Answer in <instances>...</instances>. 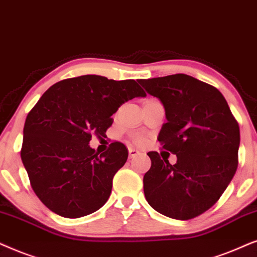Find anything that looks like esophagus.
Instances as JSON below:
<instances>
[{"label":"esophagus","instance_id":"34e87169","mask_svg":"<svg viewBox=\"0 0 257 257\" xmlns=\"http://www.w3.org/2000/svg\"><path fill=\"white\" fill-rule=\"evenodd\" d=\"M139 152L136 149H133V148H129V157H131V159H134V157H136L139 155Z\"/></svg>","mask_w":257,"mask_h":257}]
</instances>
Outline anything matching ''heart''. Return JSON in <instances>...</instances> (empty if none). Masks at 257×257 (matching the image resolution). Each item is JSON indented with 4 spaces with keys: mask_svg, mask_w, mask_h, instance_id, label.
I'll return each instance as SVG.
<instances>
[{
    "mask_svg": "<svg viewBox=\"0 0 257 257\" xmlns=\"http://www.w3.org/2000/svg\"><path fill=\"white\" fill-rule=\"evenodd\" d=\"M135 143H138V145H142V143H143V139H141V138H136V139H135Z\"/></svg>",
    "mask_w": 257,
    "mask_h": 257,
    "instance_id": "obj_1",
    "label": "heart"
}]
</instances>
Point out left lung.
<instances>
[{
    "mask_svg": "<svg viewBox=\"0 0 257 257\" xmlns=\"http://www.w3.org/2000/svg\"><path fill=\"white\" fill-rule=\"evenodd\" d=\"M139 83L164 105L167 122L157 140L177 157L170 164L157 152L148 153L145 196L160 214L190 220L210 209L234 177L240 126L223 95L206 82L175 74Z\"/></svg>",
    "mask_w": 257,
    "mask_h": 257,
    "instance_id": "obj_1",
    "label": "left lung"
}]
</instances>
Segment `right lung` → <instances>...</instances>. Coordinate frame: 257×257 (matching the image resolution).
<instances>
[{
	"label": "right lung",
	"mask_w": 257,
	"mask_h": 257,
	"mask_svg": "<svg viewBox=\"0 0 257 257\" xmlns=\"http://www.w3.org/2000/svg\"><path fill=\"white\" fill-rule=\"evenodd\" d=\"M146 95L134 80L83 75L57 82L41 96L26 118L21 159L34 193L48 209L77 218L107 202L128 149L115 141L100 154L89 141L105 134L124 102Z\"/></svg>",
	"instance_id": "right-lung-1"
}]
</instances>
